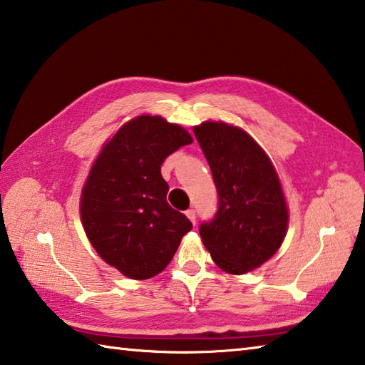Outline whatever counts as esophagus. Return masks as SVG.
I'll return each mask as SVG.
<instances>
[{
	"instance_id": "esophagus-1",
	"label": "esophagus",
	"mask_w": 365,
	"mask_h": 365,
	"mask_svg": "<svg viewBox=\"0 0 365 365\" xmlns=\"http://www.w3.org/2000/svg\"><path fill=\"white\" fill-rule=\"evenodd\" d=\"M185 215H187L189 220L192 222L193 225H195V219H197V214H195V210H187L185 211Z\"/></svg>"
}]
</instances>
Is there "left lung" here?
<instances>
[{
  "instance_id": "obj_1",
  "label": "left lung",
  "mask_w": 365,
  "mask_h": 365,
  "mask_svg": "<svg viewBox=\"0 0 365 365\" xmlns=\"http://www.w3.org/2000/svg\"><path fill=\"white\" fill-rule=\"evenodd\" d=\"M193 133L219 193V210L200 225V236L222 271L241 276L266 263L285 240L284 189L263 148L241 128L205 121Z\"/></svg>"
}]
</instances>
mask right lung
I'll list each match as a JSON object with an SVG mask.
<instances>
[{
  "instance_id": "right-lung-1",
  "label": "right lung",
  "mask_w": 365,
  "mask_h": 365,
  "mask_svg": "<svg viewBox=\"0 0 365 365\" xmlns=\"http://www.w3.org/2000/svg\"><path fill=\"white\" fill-rule=\"evenodd\" d=\"M192 141L181 125L140 115L102 146L89 170L80 198L81 224L99 257L123 276H158L190 232V220L167 203L160 165Z\"/></svg>"
}]
</instances>
